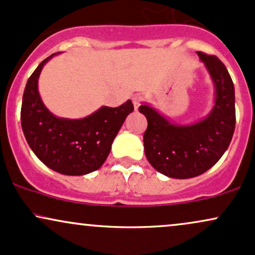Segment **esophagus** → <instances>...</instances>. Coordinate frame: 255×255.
<instances>
[{
	"label": "esophagus",
	"mask_w": 255,
	"mask_h": 255,
	"mask_svg": "<svg viewBox=\"0 0 255 255\" xmlns=\"http://www.w3.org/2000/svg\"><path fill=\"white\" fill-rule=\"evenodd\" d=\"M140 102H141V97H140V96H134V97H133V104H134V109H135V110L139 109Z\"/></svg>",
	"instance_id": "1"
}]
</instances>
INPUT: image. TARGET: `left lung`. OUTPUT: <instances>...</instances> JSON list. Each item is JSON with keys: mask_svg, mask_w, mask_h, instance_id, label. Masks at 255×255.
I'll list each match as a JSON object with an SVG mask.
<instances>
[{"mask_svg": "<svg viewBox=\"0 0 255 255\" xmlns=\"http://www.w3.org/2000/svg\"><path fill=\"white\" fill-rule=\"evenodd\" d=\"M215 86V104L206 118L192 125L171 124L151 105H140L147 119L145 154L160 174L191 178L204 174L221 159L235 130V89L218 57L198 52Z\"/></svg>", "mask_w": 255, "mask_h": 255, "instance_id": "8db88e82", "label": "left lung"}]
</instances>
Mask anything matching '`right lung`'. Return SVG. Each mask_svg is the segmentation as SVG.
I'll return each mask as SVG.
<instances>
[{
  "label": "right lung",
  "mask_w": 255,
  "mask_h": 255,
  "mask_svg": "<svg viewBox=\"0 0 255 255\" xmlns=\"http://www.w3.org/2000/svg\"><path fill=\"white\" fill-rule=\"evenodd\" d=\"M39 63L26 84L21 105V127L31 150L48 168L69 176H80L103 165L126 118L134 110L131 101L118 108L102 107L84 119L57 118L49 111L38 92Z\"/></svg>",
  "instance_id": "1"
}]
</instances>
